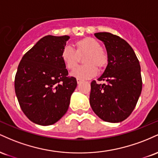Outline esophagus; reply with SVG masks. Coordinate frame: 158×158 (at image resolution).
I'll return each mask as SVG.
<instances>
[{
	"instance_id": "esophagus-1",
	"label": "esophagus",
	"mask_w": 158,
	"mask_h": 158,
	"mask_svg": "<svg viewBox=\"0 0 158 158\" xmlns=\"http://www.w3.org/2000/svg\"><path fill=\"white\" fill-rule=\"evenodd\" d=\"M77 83L78 84H79V83H81V81H82L83 80L81 79H80V78H77Z\"/></svg>"
}]
</instances>
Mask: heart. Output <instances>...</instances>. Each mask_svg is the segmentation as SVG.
<instances>
[{"label": "heart", "instance_id": "obj_1", "mask_svg": "<svg viewBox=\"0 0 158 158\" xmlns=\"http://www.w3.org/2000/svg\"><path fill=\"white\" fill-rule=\"evenodd\" d=\"M76 51L70 47L66 46L61 52V60L68 70H74L79 64L80 57L83 59L84 65L79 67L71 73L77 78L88 79L97 73L98 69L102 70L108 63L107 52L102 49L100 43L94 38L85 37L78 40L74 44Z\"/></svg>", "mask_w": 158, "mask_h": 158}]
</instances>
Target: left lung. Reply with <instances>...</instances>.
I'll use <instances>...</instances> for the list:
<instances>
[{
	"mask_svg": "<svg viewBox=\"0 0 158 158\" xmlns=\"http://www.w3.org/2000/svg\"><path fill=\"white\" fill-rule=\"evenodd\" d=\"M94 35L104 43L108 56V65L98 80L108 84L92 81L90 105L102 120L122 122L135 109L142 91L139 60L131 47L119 36L110 32Z\"/></svg>",
	"mask_w": 158,
	"mask_h": 158,
	"instance_id": "1",
	"label": "left lung"
}]
</instances>
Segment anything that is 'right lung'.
Masks as SVG:
<instances>
[{
  "label": "right lung",
  "mask_w": 158,
  "mask_h": 158,
  "mask_svg": "<svg viewBox=\"0 0 158 158\" xmlns=\"http://www.w3.org/2000/svg\"><path fill=\"white\" fill-rule=\"evenodd\" d=\"M68 35L43 37L20 61L15 77V90L27 118L41 126L59 121L68 109L77 86L75 77L61 60V52Z\"/></svg>",
  "instance_id": "1"
}]
</instances>
